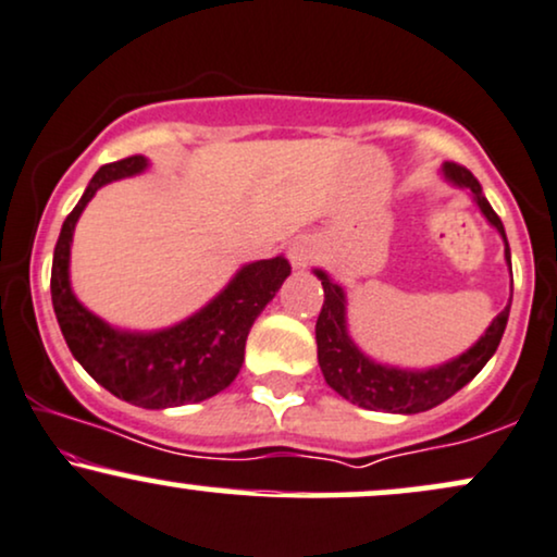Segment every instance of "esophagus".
I'll use <instances>...</instances> for the list:
<instances>
[{
    "mask_svg": "<svg viewBox=\"0 0 557 557\" xmlns=\"http://www.w3.org/2000/svg\"><path fill=\"white\" fill-rule=\"evenodd\" d=\"M317 257H319V249L311 238L293 240L290 249H287V259H290V264L296 267V270H300V267H308Z\"/></svg>",
    "mask_w": 557,
    "mask_h": 557,
    "instance_id": "esophagus-1",
    "label": "esophagus"
}]
</instances>
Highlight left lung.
<instances>
[{
    "mask_svg": "<svg viewBox=\"0 0 557 557\" xmlns=\"http://www.w3.org/2000/svg\"><path fill=\"white\" fill-rule=\"evenodd\" d=\"M446 178L454 186L470 189L474 202L482 210L495 231L506 240V231L500 218L495 214L491 202L482 194V186L478 178L472 176L465 165L446 163L444 165ZM506 261L511 267V251H508L506 240ZM317 277L324 287V306L317 319V345H319V366L324 373L326 384H330L339 397H345L352 405L366 407V410H384V412H399V414H414L433 410L435 405L446 401L451 394H457L461 386H467L478 373L485 368L493 352L498 350L500 337H504L508 324V304L493 324L487 326L485 334L474 343L470 350L461 352L459 358L448 360L444 366L425 368V371H410V368H394L381 366L371 360L368 355L358 350L347 334V304L345 290L326 272L317 270ZM513 290V280H511Z\"/></svg>",
    "mask_w": 557,
    "mask_h": 557,
    "instance_id": "1",
    "label": "left lung"
}]
</instances>
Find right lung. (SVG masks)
I'll return each mask as SVG.
<instances>
[{
	"mask_svg": "<svg viewBox=\"0 0 557 557\" xmlns=\"http://www.w3.org/2000/svg\"><path fill=\"white\" fill-rule=\"evenodd\" d=\"M145 156L103 165L90 178L75 210L66 214L51 264V304L66 347L79 366L113 397L145 407L194 405L233 384L244 363L251 324L290 274L285 257L251 261L202 311L160 332H122L79 304L70 287V246L77 218L109 181L137 176Z\"/></svg>",
	"mask_w": 557,
	"mask_h": 557,
	"instance_id": "obj_1",
	"label": "right lung"
}]
</instances>
